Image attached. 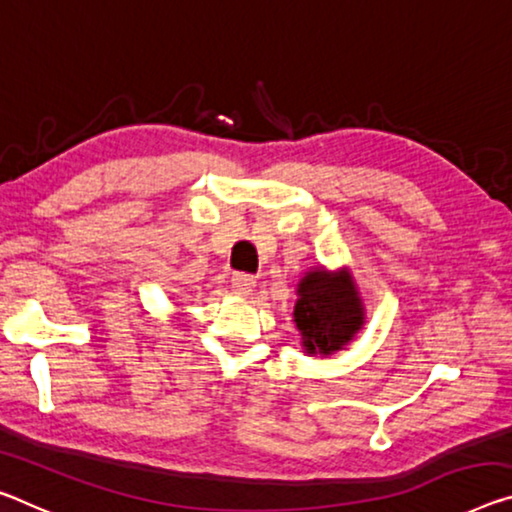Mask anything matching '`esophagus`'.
<instances>
[{"label":"esophagus","instance_id":"esophagus-1","mask_svg":"<svg viewBox=\"0 0 512 512\" xmlns=\"http://www.w3.org/2000/svg\"><path fill=\"white\" fill-rule=\"evenodd\" d=\"M231 286H233V293L235 295H242V297H249L254 293L256 288V279L251 277L247 272H235L231 277Z\"/></svg>","mask_w":512,"mask_h":512}]
</instances>
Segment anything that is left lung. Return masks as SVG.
Listing matches in <instances>:
<instances>
[{
	"label": "left lung",
	"mask_w": 512,
	"mask_h": 512,
	"mask_svg": "<svg viewBox=\"0 0 512 512\" xmlns=\"http://www.w3.org/2000/svg\"><path fill=\"white\" fill-rule=\"evenodd\" d=\"M297 293L295 322L311 355L341 350L364 325V311L348 274L334 277L325 270L309 272Z\"/></svg>",
	"instance_id": "1"
}]
</instances>
